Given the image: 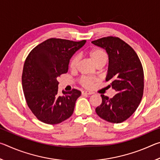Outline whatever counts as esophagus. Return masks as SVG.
I'll list each match as a JSON object with an SVG mask.
<instances>
[{
    "label": "esophagus",
    "instance_id": "obj_1",
    "mask_svg": "<svg viewBox=\"0 0 160 160\" xmlns=\"http://www.w3.org/2000/svg\"><path fill=\"white\" fill-rule=\"evenodd\" d=\"M82 94H92L93 92H92L91 91H89V90H84V91H82Z\"/></svg>",
    "mask_w": 160,
    "mask_h": 160
}]
</instances>
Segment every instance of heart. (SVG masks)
Returning a JSON list of instances; mask_svg holds the SVG:
<instances>
[{"instance_id":"1","label":"heart","mask_w":160,"mask_h":160,"mask_svg":"<svg viewBox=\"0 0 160 160\" xmlns=\"http://www.w3.org/2000/svg\"><path fill=\"white\" fill-rule=\"evenodd\" d=\"M88 56H90L91 60L93 63L95 64V66H100L103 65L104 66L107 63L108 61V55L104 49L100 48H95L92 49L88 52ZM79 58L78 56H75L71 58L70 61V68L72 70H75L78 66ZM96 82V80L94 78L90 77H82L80 80L81 85L85 88H91L93 85V84Z\"/></svg>"}]
</instances>
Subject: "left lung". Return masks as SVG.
Wrapping results in <instances>:
<instances>
[{"label": "left lung", "instance_id": "8db88e82", "mask_svg": "<svg viewBox=\"0 0 160 160\" xmlns=\"http://www.w3.org/2000/svg\"><path fill=\"white\" fill-rule=\"evenodd\" d=\"M92 43L107 52L106 81L117 92L110 99L101 94L102 102L96 113L108 122L121 123L135 112L142 99L144 72L141 62L132 48L118 37H103Z\"/></svg>", "mask_w": 160, "mask_h": 160}]
</instances>
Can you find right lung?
Returning a JSON list of instances; mask_svg holds the SVG:
<instances>
[{
    "instance_id": "1",
    "label": "right lung",
    "mask_w": 160,
    "mask_h": 160,
    "mask_svg": "<svg viewBox=\"0 0 160 160\" xmlns=\"http://www.w3.org/2000/svg\"><path fill=\"white\" fill-rule=\"evenodd\" d=\"M85 42L51 38L29 53L22 83L27 104L39 121L54 125L72 116L81 92L63 90V95H59L58 78L68 72L70 59Z\"/></svg>"
}]
</instances>
